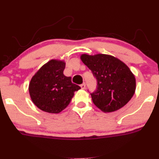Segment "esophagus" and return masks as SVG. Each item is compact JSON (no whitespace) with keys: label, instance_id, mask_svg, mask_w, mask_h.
<instances>
[{"label":"esophagus","instance_id":"1","mask_svg":"<svg viewBox=\"0 0 159 159\" xmlns=\"http://www.w3.org/2000/svg\"><path fill=\"white\" fill-rule=\"evenodd\" d=\"M80 88H81L82 89H84L85 88V83H83V84L80 85Z\"/></svg>","mask_w":159,"mask_h":159}]
</instances>
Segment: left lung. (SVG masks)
<instances>
[{
    "label": "left lung",
    "instance_id": "left-lung-1",
    "mask_svg": "<svg viewBox=\"0 0 159 159\" xmlns=\"http://www.w3.org/2000/svg\"><path fill=\"white\" fill-rule=\"evenodd\" d=\"M80 59L97 79V89L90 94L97 108L111 112L129 102L135 91V79L127 65L106 54H83Z\"/></svg>",
    "mask_w": 159,
    "mask_h": 159
}]
</instances>
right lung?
<instances>
[{"label":"right lung","mask_w":159,"mask_h":159,"mask_svg":"<svg viewBox=\"0 0 159 159\" xmlns=\"http://www.w3.org/2000/svg\"><path fill=\"white\" fill-rule=\"evenodd\" d=\"M65 62L51 60L37 71L29 84L32 101L37 108L49 113H59L70 104L80 86L63 74Z\"/></svg>","instance_id":"right-lung-1"}]
</instances>
